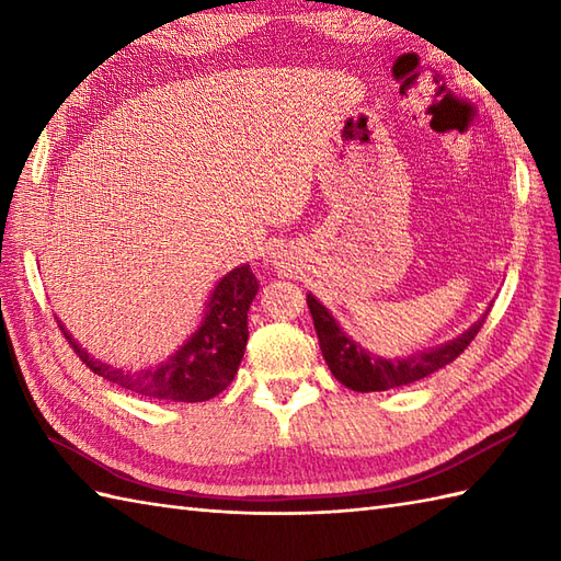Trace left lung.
<instances>
[{"label":"left lung","instance_id":"left-lung-1","mask_svg":"<svg viewBox=\"0 0 561 561\" xmlns=\"http://www.w3.org/2000/svg\"><path fill=\"white\" fill-rule=\"evenodd\" d=\"M306 304L311 308L316 335L320 342V350H323L328 368L342 386H347L350 390L356 392H376L410 386L414 380H422L436 374L438 368H444L453 359H458V356L468 350V344L480 332L486 316L484 313L478 323L462 330L458 337H453L444 344H436L432 350L414 352L410 356H398V359H386V356L368 352L359 342H354L313 294L306 296Z\"/></svg>","mask_w":561,"mask_h":561}]
</instances>
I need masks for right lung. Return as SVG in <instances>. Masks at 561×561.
I'll use <instances>...</instances> for the list:
<instances>
[{"mask_svg": "<svg viewBox=\"0 0 561 561\" xmlns=\"http://www.w3.org/2000/svg\"><path fill=\"white\" fill-rule=\"evenodd\" d=\"M257 289L260 284L250 265L226 272L209 294L205 313H202L193 335L169 359L141 368V371H125V368L93 359L69 335L62 320H57V325L79 354V359L111 383L157 400L205 402L229 388L238 366H241L248 344V308Z\"/></svg>", "mask_w": 561, "mask_h": 561, "instance_id": "obj_1", "label": "right lung"}]
</instances>
